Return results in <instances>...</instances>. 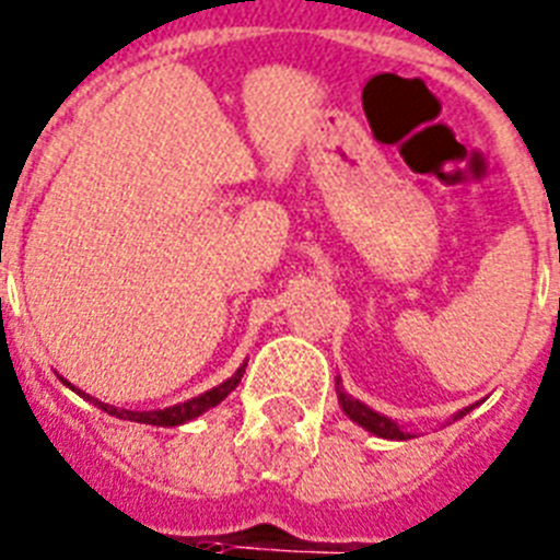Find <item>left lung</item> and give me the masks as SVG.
Wrapping results in <instances>:
<instances>
[{
	"label": "left lung",
	"mask_w": 560,
	"mask_h": 560,
	"mask_svg": "<svg viewBox=\"0 0 560 560\" xmlns=\"http://www.w3.org/2000/svg\"><path fill=\"white\" fill-rule=\"evenodd\" d=\"M336 397H339V406H342V411L348 413V417H351L357 425H362L365 431L376 434V438H383V440H411V438H417L413 431H408L406 425H399L397 420H390V417H385V413L374 411V408H368L365 402H359L357 397H351V394L342 388V380H339V376H336ZM471 408H475V406L457 411L452 420H460V417H466ZM452 420H448V422H452Z\"/></svg>",
	"instance_id": "left-lung-1"
}]
</instances>
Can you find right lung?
Here are the masks:
<instances>
[{
  "label": "right lung",
  "instance_id": "1",
  "mask_svg": "<svg viewBox=\"0 0 560 560\" xmlns=\"http://www.w3.org/2000/svg\"><path fill=\"white\" fill-rule=\"evenodd\" d=\"M244 368H247V362L235 371L230 380H224L221 385H215V388L203 390V394H198V397L186 399V402H177V406H170V408H158V411H129V408H115L108 406V402H100L97 397H89L85 390H77L74 385L68 383V380H62V383L68 385L71 390H77L80 397L89 399V402H94V406L100 408V411L112 413V417H117V420H131V422H147V425H161V429H172V425H184V422L195 420V417H201L203 411H209V408H215L218 402H224L230 394L235 390V385L241 383V376H244Z\"/></svg>",
  "mask_w": 560,
  "mask_h": 560
}]
</instances>
